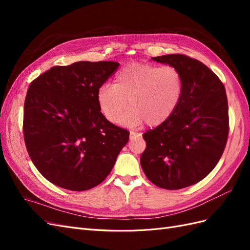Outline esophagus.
Returning a JSON list of instances; mask_svg holds the SVG:
<instances>
[{"mask_svg":"<svg viewBox=\"0 0 250 250\" xmlns=\"http://www.w3.org/2000/svg\"><path fill=\"white\" fill-rule=\"evenodd\" d=\"M140 133H138V132H134V131H130V135H129V138H130V140L132 141V140H134L135 138H138V137H140Z\"/></svg>","mask_w":250,"mask_h":250,"instance_id":"obj_1","label":"esophagus"}]
</instances>
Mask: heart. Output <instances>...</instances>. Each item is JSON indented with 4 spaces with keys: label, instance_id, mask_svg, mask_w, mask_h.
<instances>
[{
    "label": "heart",
    "instance_id": "b5f03b06",
    "mask_svg": "<svg viewBox=\"0 0 250 250\" xmlns=\"http://www.w3.org/2000/svg\"><path fill=\"white\" fill-rule=\"evenodd\" d=\"M184 95V77L172 65L133 63L121 70L113 85L104 84L97 93L98 106L104 118L124 126L144 122L156 127L168 121L179 106Z\"/></svg>",
    "mask_w": 250,
    "mask_h": 250
}]
</instances>
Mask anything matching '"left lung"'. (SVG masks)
I'll return each mask as SVG.
<instances>
[{"label": "left lung", "instance_id": "8db88e82", "mask_svg": "<svg viewBox=\"0 0 250 250\" xmlns=\"http://www.w3.org/2000/svg\"><path fill=\"white\" fill-rule=\"evenodd\" d=\"M178 69L184 95L173 116L143 134L141 166L155 186L178 190L198 183L220 160L229 137V105L223 83L197 59L183 54L151 58Z\"/></svg>", "mask_w": 250, "mask_h": 250}]
</instances>
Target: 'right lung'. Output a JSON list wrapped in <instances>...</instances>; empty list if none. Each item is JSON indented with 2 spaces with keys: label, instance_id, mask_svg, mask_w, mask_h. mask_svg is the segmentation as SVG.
I'll return each mask as SVG.
<instances>
[{
  "label": "right lung",
  "instance_id": "obj_1",
  "mask_svg": "<svg viewBox=\"0 0 250 250\" xmlns=\"http://www.w3.org/2000/svg\"><path fill=\"white\" fill-rule=\"evenodd\" d=\"M115 62L53 66L29 85L24 105L28 153L50 183L86 191L107 177L129 132L101 113L97 93Z\"/></svg>",
  "mask_w": 250,
  "mask_h": 250
}]
</instances>
